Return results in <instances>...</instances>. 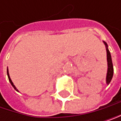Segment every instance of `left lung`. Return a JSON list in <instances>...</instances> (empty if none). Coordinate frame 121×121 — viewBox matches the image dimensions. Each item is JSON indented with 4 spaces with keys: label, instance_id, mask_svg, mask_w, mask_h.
<instances>
[{
    "label": "left lung",
    "instance_id": "1",
    "mask_svg": "<svg viewBox=\"0 0 121 121\" xmlns=\"http://www.w3.org/2000/svg\"><path fill=\"white\" fill-rule=\"evenodd\" d=\"M104 43L106 46V50H107V60H108V73H107V77H106V83L107 84H109L112 80V76H113V65H112V58H111V55L110 53V51L108 49V46L107 44L104 41Z\"/></svg>",
    "mask_w": 121,
    "mask_h": 121
}]
</instances>
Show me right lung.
Instances as JSON below:
<instances>
[{
  "mask_svg": "<svg viewBox=\"0 0 121 121\" xmlns=\"http://www.w3.org/2000/svg\"><path fill=\"white\" fill-rule=\"evenodd\" d=\"M7 75H8V78H9V82L11 83V86L13 87V89H14L16 91H19L17 89V88H16V86L13 85V82L11 81V78H10V76H9V70H8V69H7Z\"/></svg>",
  "mask_w": 121,
  "mask_h": 121,
  "instance_id": "1",
  "label": "right lung"
}]
</instances>
